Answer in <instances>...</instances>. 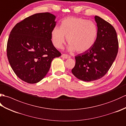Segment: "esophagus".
I'll return each instance as SVG.
<instances>
[{
	"label": "esophagus",
	"instance_id": "esophagus-1",
	"mask_svg": "<svg viewBox=\"0 0 126 126\" xmlns=\"http://www.w3.org/2000/svg\"><path fill=\"white\" fill-rule=\"evenodd\" d=\"M61 57H62V58H65V59L70 58V56H69V55H66V54H62V56H61Z\"/></svg>",
	"mask_w": 126,
	"mask_h": 126
}]
</instances>
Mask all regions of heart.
Instances as JSON below:
<instances>
[{
    "mask_svg": "<svg viewBox=\"0 0 126 126\" xmlns=\"http://www.w3.org/2000/svg\"><path fill=\"white\" fill-rule=\"evenodd\" d=\"M97 35L96 25L92 21L81 18L70 17L61 22V27L56 26L51 32L53 45L61 49L66 37L68 50L82 53L89 50L95 44Z\"/></svg>",
    "mask_w": 126,
    "mask_h": 126,
    "instance_id": "heart-1",
    "label": "heart"
}]
</instances>
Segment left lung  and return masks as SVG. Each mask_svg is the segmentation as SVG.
<instances>
[{"instance_id":"left-lung-1","label":"left lung","mask_w":126,"mask_h":126,"mask_svg":"<svg viewBox=\"0 0 126 126\" xmlns=\"http://www.w3.org/2000/svg\"><path fill=\"white\" fill-rule=\"evenodd\" d=\"M95 19L97 26L95 44L87 51L75 56V65L71 70L77 79L86 82L105 75L118 52V39L114 28L98 16H95Z\"/></svg>"}]
</instances>
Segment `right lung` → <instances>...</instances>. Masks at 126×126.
<instances>
[{
	"label": "right lung",
	"instance_id": "right-lung-1",
	"mask_svg": "<svg viewBox=\"0 0 126 126\" xmlns=\"http://www.w3.org/2000/svg\"><path fill=\"white\" fill-rule=\"evenodd\" d=\"M55 18L49 12L36 13L17 23L11 31L7 58L16 75L23 81L33 84L41 81L53 59L61 56L51 41Z\"/></svg>",
	"mask_w": 126,
	"mask_h": 126
}]
</instances>
